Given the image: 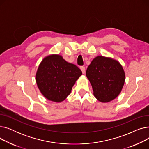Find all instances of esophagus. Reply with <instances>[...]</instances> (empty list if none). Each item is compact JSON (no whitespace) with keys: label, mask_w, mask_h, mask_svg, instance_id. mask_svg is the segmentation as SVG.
Returning a JSON list of instances; mask_svg holds the SVG:
<instances>
[{"label":"esophagus","mask_w":149,"mask_h":149,"mask_svg":"<svg viewBox=\"0 0 149 149\" xmlns=\"http://www.w3.org/2000/svg\"><path fill=\"white\" fill-rule=\"evenodd\" d=\"M80 69L81 70L82 73L84 74L85 73V71H86V69H85V67H84V66H81V67H80Z\"/></svg>","instance_id":"1"}]
</instances>
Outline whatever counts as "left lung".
Returning <instances> with one entry per match:
<instances>
[{
	"label": "left lung",
	"mask_w": 149,
	"mask_h": 149,
	"mask_svg": "<svg viewBox=\"0 0 149 149\" xmlns=\"http://www.w3.org/2000/svg\"><path fill=\"white\" fill-rule=\"evenodd\" d=\"M86 74L93 95L102 103L109 102L118 97L125 81V73L120 63L103 56L93 59Z\"/></svg>",
	"instance_id": "obj_1"
}]
</instances>
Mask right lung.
<instances>
[{"instance_id": "obj_1", "label": "right lung", "mask_w": 149, "mask_h": 149, "mask_svg": "<svg viewBox=\"0 0 149 149\" xmlns=\"http://www.w3.org/2000/svg\"><path fill=\"white\" fill-rule=\"evenodd\" d=\"M81 70L69 63L60 55L46 57L39 65L36 75L37 86L43 95L54 102H61L70 94Z\"/></svg>"}]
</instances>
